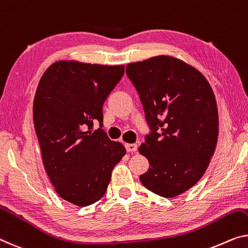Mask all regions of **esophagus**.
Returning <instances> with one entry per match:
<instances>
[{
    "label": "esophagus",
    "instance_id": "34e87169",
    "mask_svg": "<svg viewBox=\"0 0 248 248\" xmlns=\"http://www.w3.org/2000/svg\"><path fill=\"white\" fill-rule=\"evenodd\" d=\"M125 149H127L128 153H135L138 149V146L136 145V143H127L125 145Z\"/></svg>",
    "mask_w": 248,
    "mask_h": 248
}]
</instances>
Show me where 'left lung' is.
I'll use <instances>...</instances> for the list:
<instances>
[{"label":"left lung","mask_w":248,"mask_h":248,"mask_svg":"<svg viewBox=\"0 0 248 248\" xmlns=\"http://www.w3.org/2000/svg\"><path fill=\"white\" fill-rule=\"evenodd\" d=\"M125 73L150 129L139 147L150 165L140 182L161 197H176L197 184L215 151V95L198 70L167 55L129 63Z\"/></svg>","instance_id":"left-lung-1"}]
</instances>
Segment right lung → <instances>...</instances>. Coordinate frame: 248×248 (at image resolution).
Wrapping results in <instances>:
<instances>
[{"mask_svg":"<svg viewBox=\"0 0 248 248\" xmlns=\"http://www.w3.org/2000/svg\"><path fill=\"white\" fill-rule=\"evenodd\" d=\"M124 73V65L58 61L40 80L33 120L44 169L58 195L71 204L101 199L125 155L123 143L102 129V106ZM95 122L99 128L93 131Z\"/></svg>","mask_w":248,"mask_h":248,"instance_id":"add662e5","label":"right lung"}]
</instances>
